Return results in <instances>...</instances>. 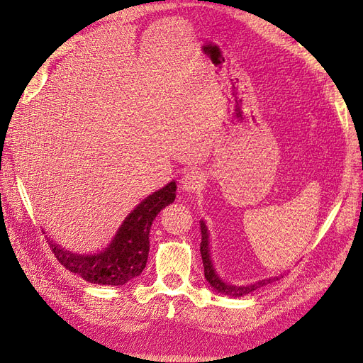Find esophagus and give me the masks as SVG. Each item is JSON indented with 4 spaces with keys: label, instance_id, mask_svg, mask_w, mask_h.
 Wrapping results in <instances>:
<instances>
[{
    "label": "esophagus",
    "instance_id": "obj_1",
    "mask_svg": "<svg viewBox=\"0 0 363 363\" xmlns=\"http://www.w3.org/2000/svg\"><path fill=\"white\" fill-rule=\"evenodd\" d=\"M204 183H206V179H204L203 172L196 168H191L186 171L182 175V180H180L182 188L188 192H195V191L201 189Z\"/></svg>",
    "mask_w": 363,
    "mask_h": 363
}]
</instances>
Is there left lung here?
Instances as JSON below:
<instances>
[{"mask_svg":"<svg viewBox=\"0 0 363 363\" xmlns=\"http://www.w3.org/2000/svg\"><path fill=\"white\" fill-rule=\"evenodd\" d=\"M201 245H200V251H201V259H203V267H204V277L206 280L211 283V286L215 288L218 292L225 294L228 296H240V295H247L252 291H256L262 286H265L268 283H272L279 280L277 277H271L267 280L257 281L255 284H248V286H235V284H228L225 281H223L221 279L218 277V274L215 272V268L212 265L211 260V252H208V233H207V227L206 224L201 221ZM281 277V276H280Z\"/></svg>","mask_w":363,"mask_h":363,"instance_id":"obj_1","label":"left lung"}]
</instances>
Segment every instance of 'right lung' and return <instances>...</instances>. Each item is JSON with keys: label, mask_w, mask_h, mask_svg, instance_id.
Masks as SVG:
<instances>
[{"label": "right lung", "mask_w": 363, "mask_h": 363, "mask_svg": "<svg viewBox=\"0 0 363 363\" xmlns=\"http://www.w3.org/2000/svg\"><path fill=\"white\" fill-rule=\"evenodd\" d=\"M175 182H171L160 191L147 196L124 219L111 245L98 255H75L48 239L50 248L60 265L79 274L86 281L111 286L125 284L144 271L150 250L151 224L162 208L175 200Z\"/></svg>", "instance_id": "add662e5"}]
</instances>
